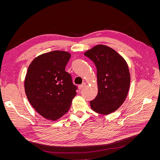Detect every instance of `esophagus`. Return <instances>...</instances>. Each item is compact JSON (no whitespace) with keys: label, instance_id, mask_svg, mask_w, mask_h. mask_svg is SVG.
<instances>
[{"label":"esophagus","instance_id":"esophagus-1","mask_svg":"<svg viewBox=\"0 0 160 160\" xmlns=\"http://www.w3.org/2000/svg\"><path fill=\"white\" fill-rule=\"evenodd\" d=\"M85 85H86V83H82L81 85H79L78 88H79V89H83V88H84V87H85Z\"/></svg>","mask_w":160,"mask_h":160}]
</instances>
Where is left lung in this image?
<instances>
[{
	"label": "left lung",
	"instance_id": "8db88e82",
	"mask_svg": "<svg viewBox=\"0 0 160 160\" xmlns=\"http://www.w3.org/2000/svg\"><path fill=\"white\" fill-rule=\"evenodd\" d=\"M84 55L97 68L98 93L90 101L91 109L102 115L117 110L125 101L130 85V74L126 61L111 47L98 45Z\"/></svg>",
	"mask_w": 160,
	"mask_h": 160
}]
</instances>
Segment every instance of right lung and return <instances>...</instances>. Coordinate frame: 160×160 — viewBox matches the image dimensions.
<instances>
[{"label":"right lung","mask_w":160,"mask_h":160,"mask_svg":"<svg viewBox=\"0 0 160 160\" xmlns=\"http://www.w3.org/2000/svg\"><path fill=\"white\" fill-rule=\"evenodd\" d=\"M69 52L53 51L37 57L31 62L25 79V90L32 108L43 118L55 121L71 107L77 89L65 67Z\"/></svg>","instance_id":"right-lung-1"}]
</instances>
